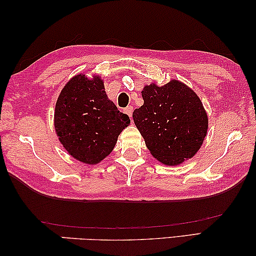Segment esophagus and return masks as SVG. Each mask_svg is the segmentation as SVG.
<instances>
[{
	"label": "esophagus",
	"mask_w": 256,
	"mask_h": 256,
	"mask_svg": "<svg viewBox=\"0 0 256 256\" xmlns=\"http://www.w3.org/2000/svg\"><path fill=\"white\" fill-rule=\"evenodd\" d=\"M132 110H134V108H132V106H127V108H124V113H126V114H127L130 119H132Z\"/></svg>",
	"instance_id": "esophagus-1"
}]
</instances>
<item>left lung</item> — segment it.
Segmentation results:
<instances>
[{
    "instance_id": "obj_1",
    "label": "left lung",
    "mask_w": 256,
    "mask_h": 256,
    "mask_svg": "<svg viewBox=\"0 0 256 256\" xmlns=\"http://www.w3.org/2000/svg\"><path fill=\"white\" fill-rule=\"evenodd\" d=\"M144 104L132 112L146 148L166 166H179L198 152L208 132V118L198 94L172 79L163 86L146 85Z\"/></svg>"
}]
</instances>
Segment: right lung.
<instances>
[{
	"label": "right lung",
	"instance_id": "obj_1",
	"mask_svg": "<svg viewBox=\"0 0 256 256\" xmlns=\"http://www.w3.org/2000/svg\"><path fill=\"white\" fill-rule=\"evenodd\" d=\"M130 124L127 114L108 100L98 74H78L66 84L54 111V128L69 156L86 164H98L114 148Z\"/></svg>",
	"mask_w": 256,
	"mask_h": 256
}]
</instances>
